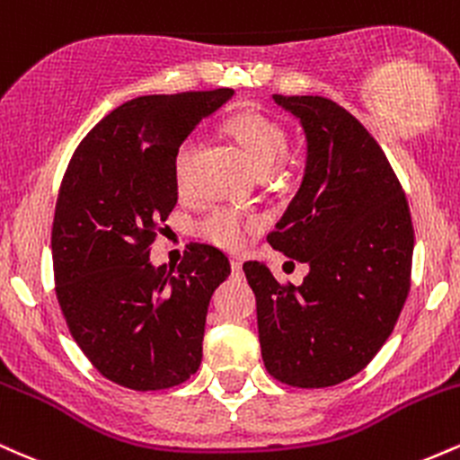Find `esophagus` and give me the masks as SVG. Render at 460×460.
<instances>
[{"instance_id": "esophagus-1", "label": "esophagus", "mask_w": 460, "mask_h": 460, "mask_svg": "<svg viewBox=\"0 0 460 460\" xmlns=\"http://www.w3.org/2000/svg\"><path fill=\"white\" fill-rule=\"evenodd\" d=\"M231 270H234L235 277H240V274H242V261L237 260V257H235V260H231Z\"/></svg>"}]
</instances>
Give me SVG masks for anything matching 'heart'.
Listing matches in <instances>:
<instances>
[{
  "label": "heart",
  "instance_id": "1",
  "mask_svg": "<svg viewBox=\"0 0 460 460\" xmlns=\"http://www.w3.org/2000/svg\"><path fill=\"white\" fill-rule=\"evenodd\" d=\"M226 134L235 140L240 146L242 155L251 164L252 171L260 177H266L268 172L283 162L285 153L289 146V136L281 123L268 119L260 112H240L231 116L225 125ZM194 140L188 138L181 142L175 155V183L179 188L186 183L188 164L192 160ZM252 229V220H246L244 216L234 212V209H216L203 220L200 231L225 248H240L244 244L246 234Z\"/></svg>",
  "mask_w": 460,
  "mask_h": 460
}]
</instances>
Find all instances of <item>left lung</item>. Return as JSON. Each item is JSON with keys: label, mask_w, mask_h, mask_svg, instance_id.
<instances>
[{"label": "left lung", "mask_w": 460, "mask_h": 460, "mask_svg": "<svg viewBox=\"0 0 460 460\" xmlns=\"http://www.w3.org/2000/svg\"><path fill=\"white\" fill-rule=\"evenodd\" d=\"M272 99L300 123L307 155L268 242L309 274L281 285L261 261H246L244 274L268 372L292 387H331L392 335L411 288L413 225L387 157L355 116L324 97Z\"/></svg>", "instance_id": "8db88e82"}]
</instances>
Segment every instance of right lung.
I'll return each instance as SVG.
<instances>
[{"label":"right lung","instance_id":"right-lung-1","mask_svg":"<svg viewBox=\"0 0 460 460\" xmlns=\"http://www.w3.org/2000/svg\"><path fill=\"white\" fill-rule=\"evenodd\" d=\"M231 88L149 94L112 110L77 146L58 194L51 255L68 331L105 378L136 392L188 381L203 358L223 251L194 244L177 272L149 244L177 203L175 155Z\"/></svg>","mask_w":460,"mask_h":460}]
</instances>
